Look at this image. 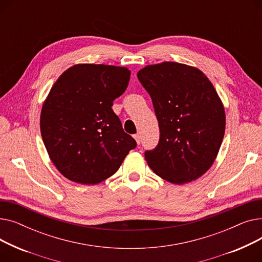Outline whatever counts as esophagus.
Segmentation results:
<instances>
[{
  "instance_id": "34e87169",
  "label": "esophagus",
  "mask_w": 262,
  "mask_h": 262,
  "mask_svg": "<svg viewBox=\"0 0 262 262\" xmlns=\"http://www.w3.org/2000/svg\"><path fill=\"white\" fill-rule=\"evenodd\" d=\"M134 138H135V140H136V142H137V143L140 144V142H141V136H140L139 134H136V135H134Z\"/></svg>"
}]
</instances>
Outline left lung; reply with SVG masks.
<instances>
[{
  "label": "left lung",
  "instance_id": "left-lung-1",
  "mask_svg": "<svg viewBox=\"0 0 262 262\" xmlns=\"http://www.w3.org/2000/svg\"><path fill=\"white\" fill-rule=\"evenodd\" d=\"M152 99L160 138L144 156L148 167L169 183L196 180L212 166L225 133V110L198 68L166 61L137 74Z\"/></svg>",
  "mask_w": 262,
  "mask_h": 262
}]
</instances>
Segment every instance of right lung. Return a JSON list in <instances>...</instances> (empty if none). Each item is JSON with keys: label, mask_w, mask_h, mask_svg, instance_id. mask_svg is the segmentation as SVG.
<instances>
[{"label": "right lung", "mask_w": 262, "mask_h": 262, "mask_svg": "<svg viewBox=\"0 0 262 262\" xmlns=\"http://www.w3.org/2000/svg\"><path fill=\"white\" fill-rule=\"evenodd\" d=\"M129 77L125 67L79 63L53 85L41 109L40 130L52 162L68 180L99 184L136 147L112 108Z\"/></svg>", "instance_id": "1"}]
</instances>
